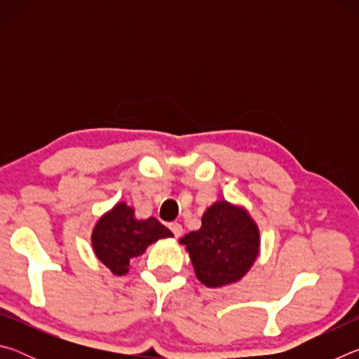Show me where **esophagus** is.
<instances>
[{
	"mask_svg": "<svg viewBox=\"0 0 359 359\" xmlns=\"http://www.w3.org/2000/svg\"><path fill=\"white\" fill-rule=\"evenodd\" d=\"M169 229H171V233L175 236V238H179V236H182V233H184L180 223H169Z\"/></svg>",
	"mask_w": 359,
	"mask_h": 359,
	"instance_id": "obj_1",
	"label": "esophagus"
}]
</instances>
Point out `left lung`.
Returning a JSON list of instances; mask_svg holds the SVG:
<instances>
[{
	"instance_id": "left-lung-1",
	"label": "left lung",
	"mask_w": 359,
	"mask_h": 359,
	"mask_svg": "<svg viewBox=\"0 0 359 359\" xmlns=\"http://www.w3.org/2000/svg\"><path fill=\"white\" fill-rule=\"evenodd\" d=\"M259 229L241 205L217 201L204 212L203 226L185 234V245L198 280L208 288L239 282L259 255Z\"/></svg>"
}]
</instances>
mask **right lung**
<instances>
[{
    "label": "right lung",
    "instance_id": "obj_1",
    "mask_svg": "<svg viewBox=\"0 0 359 359\" xmlns=\"http://www.w3.org/2000/svg\"><path fill=\"white\" fill-rule=\"evenodd\" d=\"M172 238V233L155 217L137 220L135 209L117 203L96 222L92 233L93 252L114 276H125L130 261L141 257L156 241Z\"/></svg>",
    "mask_w": 359,
    "mask_h": 359
}]
</instances>
